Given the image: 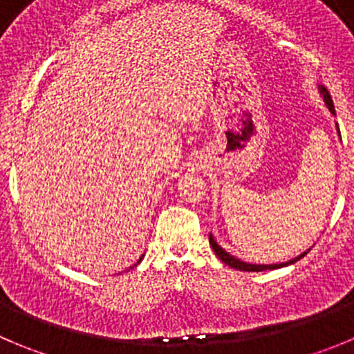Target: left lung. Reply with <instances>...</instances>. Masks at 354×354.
I'll use <instances>...</instances> for the list:
<instances>
[{
	"label": "left lung",
	"mask_w": 354,
	"mask_h": 354,
	"mask_svg": "<svg viewBox=\"0 0 354 354\" xmlns=\"http://www.w3.org/2000/svg\"><path fill=\"white\" fill-rule=\"evenodd\" d=\"M318 88H319V94L323 95V101H325L326 108H328V110H330V113L335 115V108H333V101H332V97H330L328 91H326V88L323 87V85H318ZM337 129H339V125H337ZM339 136H341V132H339ZM209 244H211V248H213L214 255H216L218 259L222 260L223 263H227V266H230V267H232V269L248 270V272H260V270L281 269V267L292 266V263L299 262V260L302 259V257H306L307 253H309V250H311V248H309L307 252L300 253L299 257H295V259L288 260V262H283V263H250V262H244V260L237 259V257H234L232 253H229V252H227V250H223V248L216 243V239H214L213 234H209Z\"/></svg>",
	"instance_id": "obj_1"
}]
</instances>
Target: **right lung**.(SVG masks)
<instances>
[{"label":"right lung","mask_w":354,"mask_h":354,"mask_svg":"<svg viewBox=\"0 0 354 354\" xmlns=\"http://www.w3.org/2000/svg\"><path fill=\"white\" fill-rule=\"evenodd\" d=\"M141 260H143V257H141V259H140V260H138V263H140V262H141ZM138 263H136V266H138ZM132 267H134V266H132ZM132 267H131V269H132Z\"/></svg>","instance_id":"add662e5"}]
</instances>
